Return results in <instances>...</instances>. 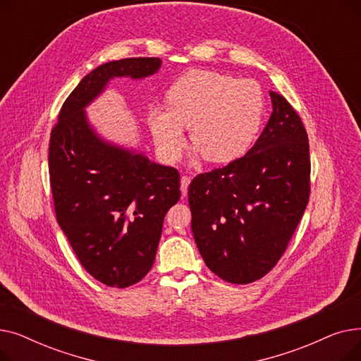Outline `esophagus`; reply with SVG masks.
Instances as JSON below:
<instances>
[{
  "label": "esophagus",
  "mask_w": 361,
  "mask_h": 361,
  "mask_svg": "<svg viewBox=\"0 0 361 361\" xmlns=\"http://www.w3.org/2000/svg\"><path fill=\"white\" fill-rule=\"evenodd\" d=\"M190 177L188 176H183L181 177V193H183V196H185L187 195V188H188V184H190Z\"/></svg>",
  "instance_id": "1"
}]
</instances>
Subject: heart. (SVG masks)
<instances>
[{
    "mask_svg": "<svg viewBox=\"0 0 361 361\" xmlns=\"http://www.w3.org/2000/svg\"><path fill=\"white\" fill-rule=\"evenodd\" d=\"M267 98L253 79L212 70H190L166 92V108H152L149 124L161 154L177 161L190 140L209 162H228L241 157L262 127Z\"/></svg>",
    "mask_w": 361,
    "mask_h": 361,
    "instance_id": "b5f03b06",
    "label": "heart"
}]
</instances>
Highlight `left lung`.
Returning a JSON list of instances; mask_svg holds the SVG:
<instances>
[{"instance_id":"1","label":"left lung","mask_w":361,"mask_h":361,"mask_svg":"<svg viewBox=\"0 0 361 361\" xmlns=\"http://www.w3.org/2000/svg\"><path fill=\"white\" fill-rule=\"evenodd\" d=\"M271 98L272 116L247 154L188 187L197 249L206 267L231 283L272 271L310 197L307 131L282 94L271 90Z\"/></svg>"}]
</instances>
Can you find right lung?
<instances>
[{
    "label": "right lung",
    "mask_w": 361,
    "mask_h": 361,
    "mask_svg": "<svg viewBox=\"0 0 361 361\" xmlns=\"http://www.w3.org/2000/svg\"><path fill=\"white\" fill-rule=\"evenodd\" d=\"M157 56L92 70L64 101L51 131L48 168L56 221L82 267L112 288L142 281L155 262L164 218L181 196L176 168L104 143L83 108L112 78L142 79Z\"/></svg>",
    "instance_id": "obj_1"
}]
</instances>
